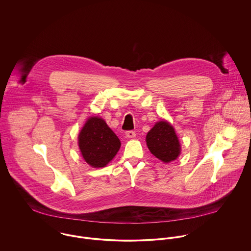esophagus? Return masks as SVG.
Listing matches in <instances>:
<instances>
[{"mask_svg":"<svg viewBox=\"0 0 251 251\" xmlns=\"http://www.w3.org/2000/svg\"><path fill=\"white\" fill-rule=\"evenodd\" d=\"M126 138H134L136 136V133L133 130H127L126 132Z\"/></svg>","mask_w":251,"mask_h":251,"instance_id":"34e87169","label":"esophagus"}]
</instances>
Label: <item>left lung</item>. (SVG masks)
Listing matches in <instances>:
<instances>
[{
	"instance_id": "1",
	"label": "left lung",
	"mask_w": 251,
	"mask_h": 251,
	"mask_svg": "<svg viewBox=\"0 0 251 251\" xmlns=\"http://www.w3.org/2000/svg\"><path fill=\"white\" fill-rule=\"evenodd\" d=\"M150 151L164 163L175 160L180 153V145L174 127L166 121L158 122L146 136Z\"/></svg>"
}]
</instances>
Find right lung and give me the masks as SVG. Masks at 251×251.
Returning a JSON list of instances; mask_svg holds the SVG:
<instances>
[{"label": "right lung", "mask_w": 251, "mask_h": 251, "mask_svg": "<svg viewBox=\"0 0 251 251\" xmlns=\"http://www.w3.org/2000/svg\"><path fill=\"white\" fill-rule=\"evenodd\" d=\"M78 145L85 161L92 167L100 168L114 158L121 141L104 120L91 117L79 133Z\"/></svg>", "instance_id": "right-lung-1"}]
</instances>
